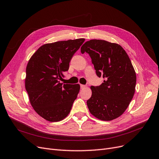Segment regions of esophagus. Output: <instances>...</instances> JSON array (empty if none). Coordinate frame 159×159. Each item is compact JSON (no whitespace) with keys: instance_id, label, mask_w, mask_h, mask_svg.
Returning <instances> with one entry per match:
<instances>
[{"instance_id":"1","label":"esophagus","mask_w":159,"mask_h":159,"mask_svg":"<svg viewBox=\"0 0 159 159\" xmlns=\"http://www.w3.org/2000/svg\"><path fill=\"white\" fill-rule=\"evenodd\" d=\"M80 87H81V89H85L86 87V85H80Z\"/></svg>"}]
</instances>
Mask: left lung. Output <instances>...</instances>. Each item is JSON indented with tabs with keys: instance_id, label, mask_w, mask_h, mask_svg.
Masks as SVG:
<instances>
[{
	"instance_id": "obj_1",
	"label": "left lung",
	"mask_w": 159,
	"mask_h": 159,
	"mask_svg": "<svg viewBox=\"0 0 159 159\" xmlns=\"http://www.w3.org/2000/svg\"><path fill=\"white\" fill-rule=\"evenodd\" d=\"M91 58L99 86H91V97L87 101L91 113L98 119L111 120L125 112L135 92L136 72L130 58L119 44L102 40H91L81 48Z\"/></svg>"
}]
</instances>
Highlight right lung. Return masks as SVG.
<instances>
[{
    "label": "right lung",
    "instance_id": "right-lung-1",
    "mask_svg": "<svg viewBox=\"0 0 159 159\" xmlns=\"http://www.w3.org/2000/svg\"><path fill=\"white\" fill-rule=\"evenodd\" d=\"M84 41L80 39L44 44L28 62L25 89L30 102L35 111L48 121L65 119L78 97L79 84H62L61 81Z\"/></svg>",
    "mask_w": 159,
    "mask_h": 159
}]
</instances>
